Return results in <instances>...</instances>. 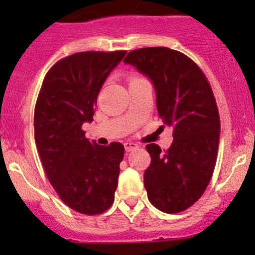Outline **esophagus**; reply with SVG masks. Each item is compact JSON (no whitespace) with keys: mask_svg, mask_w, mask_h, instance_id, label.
I'll list each match as a JSON object with an SVG mask.
<instances>
[{"mask_svg":"<svg viewBox=\"0 0 255 255\" xmlns=\"http://www.w3.org/2000/svg\"><path fill=\"white\" fill-rule=\"evenodd\" d=\"M138 146H139V145H138L137 143H133V142H126L125 143V148H126V150H127V151L133 150V149H137Z\"/></svg>","mask_w":255,"mask_h":255,"instance_id":"esophagus-1","label":"esophagus"}]
</instances>
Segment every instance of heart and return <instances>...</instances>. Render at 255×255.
Masks as SVG:
<instances>
[{"mask_svg":"<svg viewBox=\"0 0 255 255\" xmlns=\"http://www.w3.org/2000/svg\"><path fill=\"white\" fill-rule=\"evenodd\" d=\"M137 79H140V76H137V75L130 76V78H129V82H130V81H133V80H137Z\"/></svg>","mask_w":255,"mask_h":255,"instance_id":"heart-1","label":"heart"}]
</instances>
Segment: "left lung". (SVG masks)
<instances>
[{"label":"left lung","mask_w":255,"mask_h":255,"mask_svg":"<svg viewBox=\"0 0 255 255\" xmlns=\"http://www.w3.org/2000/svg\"><path fill=\"white\" fill-rule=\"evenodd\" d=\"M125 63L153 81L159 117L174 129L168 150L145 146L151 158L144 171L148 199L163 212H181L202 196L217 160L221 122L211 85L192 59L170 48L135 49Z\"/></svg>","instance_id":"left-lung-1"}]
</instances>
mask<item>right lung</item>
I'll return each mask as SVG.
<instances>
[{
    "label": "right lung",
    "mask_w": 255,
    "mask_h": 255,
    "mask_svg": "<svg viewBox=\"0 0 255 255\" xmlns=\"http://www.w3.org/2000/svg\"><path fill=\"white\" fill-rule=\"evenodd\" d=\"M127 51H81L56 61L43 80L34 109V139L47 177L61 201L84 215L115 201L125 146L99 145L82 130L94 121L97 96Z\"/></svg>",
    "instance_id": "1"
}]
</instances>
